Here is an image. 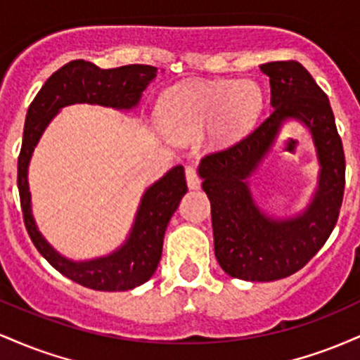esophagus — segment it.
Returning a JSON list of instances; mask_svg holds the SVG:
<instances>
[{
	"instance_id": "obj_1",
	"label": "esophagus",
	"mask_w": 360,
	"mask_h": 360,
	"mask_svg": "<svg viewBox=\"0 0 360 360\" xmlns=\"http://www.w3.org/2000/svg\"><path fill=\"white\" fill-rule=\"evenodd\" d=\"M186 181H188V188L189 189H198L200 188V176H198L196 169L193 166L186 167Z\"/></svg>"
}]
</instances>
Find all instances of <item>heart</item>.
<instances>
[{
	"instance_id": "1",
	"label": "heart",
	"mask_w": 360,
	"mask_h": 360,
	"mask_svg": "<svg viewBox=\"0 0 360 360\" xmlns=\"http://www.w3.org/2000/svg\"><path fill=\"white\" fill-rule=\"evenodd\" d=\"M260 103V89L250 81H191L164 94L160 113L171 137L189 139L214 127V139L229 142L250 125Z\"/></svg>"
}]
</instances>
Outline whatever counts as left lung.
<instances>
[{"mask_svg":"<svg viewBox=\"0 0 360 360\" xmlns=\"http://www.w3.org/2000/svg\"><path fill=\"white\" fill-rule=\"evenodd\" d=\"M272 111L249 135L200 164L203 189L212 203L214 255L229 276L276 281L295 274L323 247L335 229L345 189V155L328 98L296 60L267 62ZM288 119L312 134L321 162L319 189L295 219L267 217L255 205L246 177L257 168Z\"/></svg>","mask_w":360,"mask_h":360,"instance_id":"obj_1","label":"left lung"}]
</instances>
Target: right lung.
<instances>
[{
  "label": "right lung",
  "mask_w": 360,
  "mask_h": 360,
  "mask_svg": "<svg viewBox=\"0 0 360 360\" xmlns=\"http://www.w3.org/2000/svg\"><path fill=\"white\" fill-rule=\"evenodd\" d=\"M155 74V68L143 64L100 69L93 62L72 60L45 81L28 106L22 150L18 155V191L25 226L37 250L53 269L84 288L96 291H128L152 278L162 255L167 223L188 191L184 167H172L143 193L130 235L118 250L106 257L74 262L53 250L37 230L28 191V164L44 130L60 108L74 103H89L130 110L139 105L142 91Z\"/></svg>",
  "instance_id": "right-lung-1"
}]
</instances>
